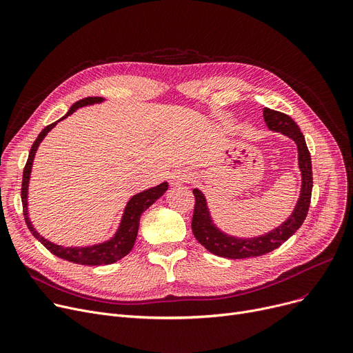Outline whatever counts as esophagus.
<instances>
[{"label":"esophagus","mask_w":353,"mask_h":353,"mask_svg":"<svg viewBox=\"0 0 353 353\" xmlns=\"http://www.w3.org/2000/svg\"><path fill=\"white\" fill-rule=\"evenodd\" d=\"M190 180V176L186 173V172H176L173 176H172V184H174V186H179V184L181 183H188Z\"/></svg>","instance_id":"esophagus-1"}]
</instances>
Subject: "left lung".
Here are the masks:
<instances>
[{"mask_svg": "<svg viewBox=\"0 0 353 353\" xmlns=\"http://www.w3.org/2000/svg\"><path fill=\"white\" fill-rule=\"evenodd\" d=\"M263 119L269 130L288 136L296 143V145H298V160H299L298 163H299L301 176H302L301 196L298 203H296L292 214L288 217V220L283 221L281 226H277L276 229H273L266 234L243 239V237H236L221 232L213 223V219L210 216L205 194H203L199 189H193V194L196 200L194 213L192 219L193 234L201 246H205L210 253L220 257H229V259L256 257L277 249L302 226L309 210L313 179H312L310 153L307 150L305 136L302 134L298 124H296L288 114H283V113H279V111H274L265 107Z\"/></svg>", "mask_w": 353, "mask_h": 353, "instance_id": "left-lung-1", "label": "left lung"}]
</instances>
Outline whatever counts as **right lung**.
I'll return each mask as SVG.
<instances>
[{
    "label": "right lung",
    "instance_id": "1",
    "mask_svg": "<svg viewBox=\"0 0 353 353\" xmlns=\"http://www.w3.org/2000/svg\"><path fill=\"white\" fill-rule=\"evenodd\" d=\"M104 99L103 97H87L83 99L77 103H74L70 110L67 111V114L64 117H61L60 120H57L55 123L47 125L43 132L39 134V137L35 139L30 154H28V160L27 164L24 167V173H23V186H21V200H23V209H24V219L26 223L30 229V232L34 234V237L41 242V245L44 248H47L52 254H55L57 257L64 259V261L77 263V265H87V266H100V265H111L120 259H123L125 254L130 253V250L133 249L136 237H137V232H139V225H140V216L144 210H147L150 208L153 203L160 199L165 190L169 189V183L164 181L156 188H150L144 192H140L137 194H134L132 199L127 201V205L124 208L123 216H121V221L119 225L117 232L114 233V236L105 240L103 243L99 245H92V246H84V248H64L60 245H55L50 240H47L46 237L40 236V233L35 230V228L32 226L30 216H28V184H30V176H31V169H32V163H34V157L37 153V148H39L40 143L44 140V137L48 134V132H51L52 127L57 124L59 121L67 119L68 116H71L74 111L80 107H85V105H92L97 103H103Z\"/></svg>",
    "mask_w": 353,
    "mask_h": 353
}]
</instances>
